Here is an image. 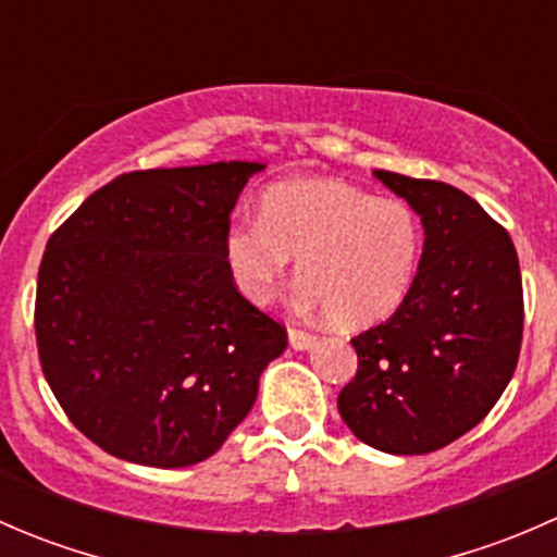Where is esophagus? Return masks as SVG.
<instances>
[{"mask_svg": "<svg viewBox=\"0 0 557 557\" xmlns=\"http://www.w3.org/2000/svg\"><path fill=\"white\" fill-rule=\"evenodd\" d=\"M288 339H290V345L296 347V350H310L318 336H314L312 331L299 329V325H290V329H288Z\"/></svg>", "mask_w": 557, "mask_h": 557, "instance_id": "esophagus-1", "label": "esophagus"}]
</instances>
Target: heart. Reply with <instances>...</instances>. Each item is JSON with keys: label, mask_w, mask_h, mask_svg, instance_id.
<instances>
[{"label": "heart", "mask_w": 557, "mask_h": 557, "mask_svg": "<svg viewBox=\"0 0 557 557\" xmlns=\"http://www.w3.org/2000/svg\"><path fill=\"white\" fill-rule=\"evenodd\" d=\"M423 232L398 196H374L342 180H283L263 190L258 221L223 239L228 272L263 305L296 256L301 296L334 323L369 325L396 310L418 272Z\"/></svg>", "instance_id": "heart-1"}]
</instances>
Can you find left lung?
Instances as JSON below:
<instances>
[{
    "instance_id": "left-lung-1",
    "label": "left lung",
    "mask_w": 557,
    "mask_h": 557,
    "mask_svg": "<svg viewBox=\"0 0 557 557\" xmlns=\"http://www.w3.org/2000/svg\"><path fill=\"white\" fill-rule=\"evenodd\" d=\"M374 174L418 212L425 243L398 310L350 339L358 372L336 407L369 447L423 455L474 429L512 380L522 342L518 250L463 190Z\"/></svg>"
}]
</instances>
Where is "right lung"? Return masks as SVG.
<instances>
[{
  "instance_id": "right-lung-1",
  "label": "right lung",
  "mask_w": 557,
  "mask_h": 557,
  "mask_svg": "<svg viewBox=\"0 0 557 557\" xmlns=\"http://www.w3.org/2000/svg\"><path fill=\"white\" fill-rule=\"evenodd\" d=\"M250 161L128 172L45 245L39 367L83 436L156 469L221 450L288 331L239 294L223 239Z\"/></svg>"
}]
</instances>
